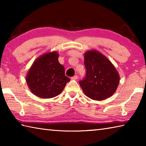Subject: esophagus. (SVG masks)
I'll return each mask as SVG.
<instances>
[{
    "instance_id": "34e87169",
    "label": "esophagus",
    "mask_w": 146,
    "mask_h": 146,
    "mask_svg": "<svg viewBox=\"0 0 146 146\" xmlns=\"http://www.w3.org/2000/svg\"><path fill=\"white\" fill-rule=\"evenodd\" d=\"M71 79H73V80H76V79H78V76L77 75H75L71 77Z\"/></svg>"
}]
</instances>
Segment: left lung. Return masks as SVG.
<instances>
[{
    "label": "left lung",
    "instance_id": "obj_1",
    "mask_svg": "<svg viewBox=\"0 0 146 146\" xmlns=\"http://www.w3.org/2000/svg\"><path fill=\"white\" fill-rule=\"evenodd\" d=\"M84 65L86 75L79 84L85 94L98 101L112 96L118 86L119 75L110 60L101 53L92 50L85 54Z\"/></svg>",
    "mask_w": 146,
    "mask_h": 146
}]
</instances>
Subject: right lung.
Here are the masks:
<instances>
[{"instance_id":"right-lung-1","label":"right lung","mask_w":146,"mask_h":146,"mask_svg":"<svg viewBox=\"0 0 146 146\" xmlns=\"http://www.w3.org/2000/svg\"><path fill=\"white\" fill-rule=\"evenodd\" d=\"M57 52L44 54L31 66L26 81L31 92L41 98L57 96L70 78L65 75L64 66L58 60Z\"/></svg>"}]
</instances>
